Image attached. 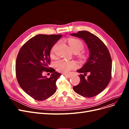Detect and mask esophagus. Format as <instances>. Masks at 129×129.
Here are the masks:
<instances>
[{
  "mask_svg": "<svg viewBox=\"0 0 129 129\" xmlns=\"http://www.w3.org/2000/svg\"><path fill=\"white\" fill-rule=\"evenodd\" d=\"M63 75H64V76H66V77H68V78L71 77L72 76V75H71V74H63Z\"/></svg>",
  "mask_w": 129,
  "mask_h": 129,
  "instance_id": "esophagus-1",
  "label": "esophagus"
}]
</instances>
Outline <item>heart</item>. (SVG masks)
Here are the masks:
<instances>
[{
	"label": "heart",
	"instance_id": "b5f03b06",
	"mask_svg": "<svg viewBox=\"0 0 129 129\" xmlns=\"http://www.w3.org/2000/svg\"><path fill=\"white\" fill-rule=\"evenodd\" d=\"M68 44L69 45L72 51L74 53H78L84 48L83 43L81 40L76 39H69ZM56 45L53 47L50 52V55H54V48ZM56 67L58 71L62 73H68L71 70L77 67V64L75 62L73 61H68L66 60H61L57 61L56 63Z\"/></svg>",
	"mask_w": 129,
	"mask_h": 129
}]
</instances>
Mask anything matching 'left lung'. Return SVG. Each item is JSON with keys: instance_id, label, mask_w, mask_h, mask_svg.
Instances as JSON below:
<instances>
[{"instance_id": "obj_1", "label": "left lung", "mask_w": 129, "mask_h": 129, "mask_svg": "<svg viewBox=\"0 0 129 129\" xmlns=\"http://www.w3.org/2000/svg\"><path fill=\"white\" fill-rule=\"evenodd\" d=\"M70 35L84 40L89 52L87 62L77 71L83 74L79 75L80 82L73 87L74 91L85 97L95 96L107 87L110 81L112 69L110 54L102 41L88 31H79ZM87 72L89 75L85 78Z\"/></svg>"}]
</instances>
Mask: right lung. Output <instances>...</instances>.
<instances>
[{"mask_svg": "<svg viewBox=\"0 0 129 129\" xmlns=\"http://www.w3.org/2000/svg\"><path fill=\"white\" fill-rule=\"evenodd\" d=\"M61 37L62 34L37 35L27 41L18 54L15 72L18 83L37 101L47 99L56 92V81L61 74L49 67L50 52ZM44 71L52 74L47 78L42 75Z\"/></svg>", "mask_w": 129, "mask_h": 129, "instance_id": "right-lung-1", "label": "right lung"}]
</instances>
